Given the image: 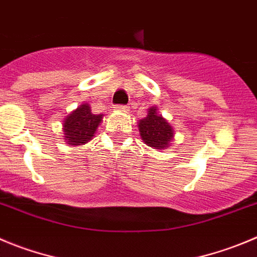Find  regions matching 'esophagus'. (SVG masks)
Wrapping results in <instances>:
<instances>
[{
  "label": "esophagus",
  "mask_w": 257,
  "mask_h": 257,
  "mask_svg": "<svg viewBox=\"0 0 257 257\" xmlns=\"http://www.w3.org/2000/svg\"><path fill=\"white\" fill-rule=\"evenodd\" d=\"M115 109L119 110V111H128L129 107L125 105H115Z\"/></svg>",
  "instance_id": "34e87169"
}]
</instances>
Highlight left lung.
Here are the masks:
<instances>
[{
    "label": "left lung",
    "instance_id": "1",
    "mask_svg": "<svg viewBox=\"0 0 257 257\" xmlns=\"http://www.w3.org/2000/svg\"><path fill=\"white\" fill-rule=\"evenodd\" d=\"M156 110V107H151L147 116L140 121V134L147 146L157 150H165L174 138V131Z\"/></svg>",
    "mask_w": 257,
    "mask_h": 257
}]
</instances>
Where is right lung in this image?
I'll return each instance as SVG.
<instances>
[{
    "instance_id": "add662e5",
    "label": "right lung",
    "mask_w": 257,
    "mask_h": 257,
    "mask_svg": "<svg viewBox=\"0 0 257 257\" xmlns=\"http://www.w3.org/2000/svg\"><path fill=\"white\" fill-rule=\"evenodd\" d=\"M104 115L91 112L90 105L83 104L66 117L63 123L64 140L71 146L83 145L88 142L101 123Z\"/></svg>"
}]
</instances>
